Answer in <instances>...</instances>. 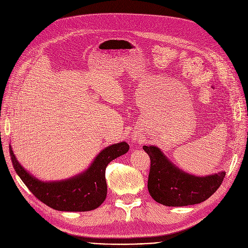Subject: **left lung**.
<instances>
[{"mask_svg":"<svg viewBox=\"0 0 248 248\" xmlns=\"http://www.w3.org/2000/svg\"><path fill=\"white\" fill-rule=\"evenodd\" d=\"M151 159L148 190L152 198L165 206H188L207 200L223 182L225 172L204 177L188 174L176 167L155 146H144Z\"/></svg>","mask_w":248,"mask_h":248,"instance_id":"8db88e82","label":"left lung"}]
</instances>
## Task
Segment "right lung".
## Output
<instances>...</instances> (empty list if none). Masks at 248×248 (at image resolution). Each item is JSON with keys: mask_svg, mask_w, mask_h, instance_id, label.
<instances>
[{"mask_svg": "<svg viewBox=\"0 0 248 248\" xmlns=\"http://www.w3.org/2000/svg\"><path fill=\"white\" fill-rule=\"evenodd\" d=\"M9 148L16 173L36 198L58 211L83 212L95 209L106 200V168L112 160L127 153L129 146L125 141L108 146L96 155L83 173L52 182H43L32 176L17 161L11 146Z\"/></svg>", "mask_w": 248, "mask_h": 248, "instance_id": "obj_1", "label": "right lung"}]
</instances>
